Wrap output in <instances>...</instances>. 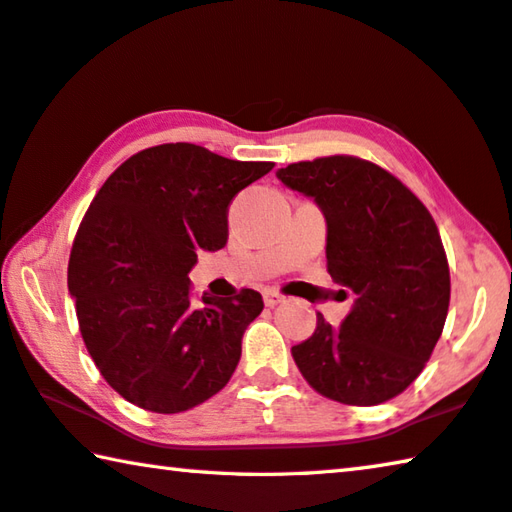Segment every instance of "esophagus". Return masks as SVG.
<instances>
[{"label":"esophagus","mask_w":512,"mask_h":512,"mask_svg":"<svg viewBox=\"0 0 512 512\" xmlns=\"http://www.w3.org/2000/svg\"><path fill=\"white\" fill-rule=\"evenodd\" d=\"M263 301H265V306H276V304H281V301H283V295H281V292L272 290V288H265L263 290Z\"/></svg>","instance_id":"1"}]
</instances>
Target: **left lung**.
<instances>
[{"label": "left lung", "instance_id": "8db88e82", "mask_svg": "<svg viewBox=\"0 0 512 512\" xmlns=\"http://www.w3.org/2000/svg\"><path fill=\"white\" fill-rule=\"evenodd\" d=\"M326 217V270L356 295L340 329L317 313L292 347L308 385L347 406H376L422 374L445 329L451 281L435 220L395 174L358 156L299 161L276 172Z\"/></svg>", "mask_w": 512, "mask_h": 512}]
</instances>
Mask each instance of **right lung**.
Wrapping results in <instances>:
<instances>
[{"label":"right lung","instance_id":"right-lung-1","mask_svg":"<svg viewBox=\"0 0 512 512\" xmlns=\"http://www.w3.org/2000/svg\"><path fill=\"white\" fill-rule=\"evenodd\" d=\"M272 167L167 142L127 158L90 201L67 288L90 358L133 406L183 413L236 372L242 333L263 297L242 288L192 306L188 274L201 249L226 245L233 197Z\"/></svg>","mask_w":512,"mask_h":512}]
</instances>
